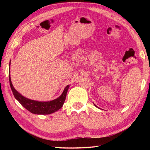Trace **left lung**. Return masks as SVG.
<instances>
[{"mask_svg": "<svg viewBox=\"0 0 150 150\" xmlns=\"http://www.w3.org/2000/svg\"><path fill=\"white\" fill-rule=\"evenodd\" d=\"M95 106H96V105H95Z\"/></svg>", "mask_w": 150, "mask_h": 150, "instance_id": "obj_1", "label": "left lung"}]
</instances>
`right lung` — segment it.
Returning <instances> with one entry per match:
<instances>
[{"label":"right lung","instance_id":"right-lung-1","mask_svg":"<svg viewBox=\"0 0 150 150\" xmlns=\"http://www.w3.org/2000/svg\"><path fill=\"white\" fill-rule=\"evenodd\" d=\"M9 81L12 91L16 99L18 100V102L25 108L27 109L30 112L35 114V115H50V114L54 113L55 112L59 110L63 106V104H64L68 88L69 87V85L66 86L62 95L59 97L56 98V99L47 101V102H40V101L28 99V98L24 97V96L20 95L15 89L12 84L10 73Z\"/></svg>","mask_w":150,"mask_h":150}]
</instances>
